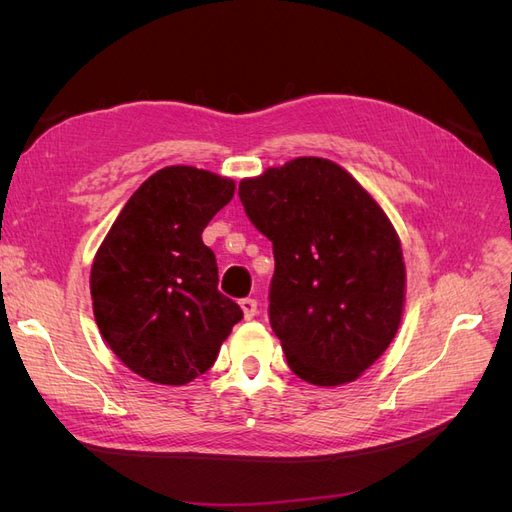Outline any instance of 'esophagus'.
Listing matches in <instances>:
<instances>
[{"label":"esophagus","mask_w":512,"mask_h":512,"mask_svg":"<svg viewBox=\"0 0 512 512\" xmlns=\"http://www.w3.org/2000/svg\"><path fill=\"white\" fill-rule=\"evenodd\" d=\"M239 305H241V309H243V316H245L247 320L256 316V312H258V301H256V299H252V297H245V299H241V301H239Z\"/></svg>","instance_id":"obj_1"}]
</instances>
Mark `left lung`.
I'll return each instance as SVG.
<instances>
[{
    "label": "left lung",
    "instance_id": "left-lung-1",
    "mask_svg": "<svg viewBox=\"0 0 512 512\" xmlns=\"http://www.w3.org/2000/svg\"><path fill=\"white\" fill-rule=\"evenodd\" d=\"M250 222L273 243L269 322L301 380L359 378L389 348L406 269L389 218L342 166L297 158L239 183Z\"/></svg>",
    "mask_w": 512,
    "mask_h": 512
}]
</instances>
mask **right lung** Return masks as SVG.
Here are the masks:
<instances>
[{
    "label": "right lung",
    "mask_w": 512,
    "mask_h": 512,
    "mask_svg": "<svg viewBox=\"0 0 512 512\" xmlns=\"http://www.w3.org/2000/svg\"><path fill=\"white\" fill-rule=\"evenodd\" d=\"M235 181L194 166H166L117 215L91 267L94 316L106 344L134 374L188 384L215 363L241 307L218 290V262L203 243Z\"/></svg>",
    "instance_id": "1"
}]
</instances>
